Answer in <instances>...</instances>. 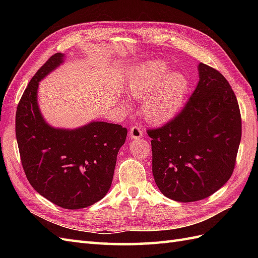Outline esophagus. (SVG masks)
Returning <instances> with one entry per match:
<instances>
[{"mask_svg":"<svg viewBox=\"0 0 258 258\" xmlns=\"http://www.w3.org/2000/svg\"><path fill=\"white\" fill-rule=\"evenodd\" d=\"M143 136V129L141 126H139V124H135V126H132L130 129V137L132 139H140Z\"/></svg>","mask_w":258,"mask_h":258,"instance_id":"1","label":"esophagus"}]
</instances>
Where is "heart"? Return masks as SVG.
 Returning <instances> with one entry per match:
<instances>
[{
	"label": "heart",
	"instance_id": "1",
	"mask_svg": "<svg viewBox=\"0 0 258 258\" xmlns=\"http://www.w3.org/2000/svg\"><path fill=\"white\" fill-rule=\"evenodd\" d=\"M169 72L166 62L151 61L130 74V96L143 100L142 113L152 122L172 118L182 107L188 91L189 83L184 74Z\"/></svg>",
	"mask_w": 258,
	"mask_h": 258
}]
</instances>
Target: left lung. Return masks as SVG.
<instances>
[{
  "label": "left lung",
  "mask_w": 258,
  "mask_h": 258,
  "mask_svg": "<svg viewBox=\"0 0 258 258\" xmlns=\"http://www.w3.org/2000/svg\"><path fill=\"white\" fill-rule=\"evenodd\" d=\"M199 83L183 108L152 138L155 182L166 197L192 202L205 199L230 178L241 140V114L224 75L200 63Z\"/></svg>",
  "instance_id": "obj_1"
}]
</instances>
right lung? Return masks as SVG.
<instances>
[{
	"instance_id": "obj_1",
	"label": "right lung",
	"mask_w": 258,
	"mask_h": 258,
	"mask_svg": "<svg viewBox=\"0 0 258 258\" xmlns=\"http://www.w3.org/2000/svg\"><path fill=\"white\" fill-rule=\"evenodd\" d=\"M57 52L32 77L16 112V138L21 165L33 188L63 209L77 210L102 199L112 184L117 154L127 128L93 121L75 130L45 122L36 101L38 82L61 62Z\"/></svg>"
}]
</instances>
